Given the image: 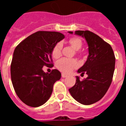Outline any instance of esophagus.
Here are the masks:
<instances>
[{
    "instance_id": "1",
    "label": "esophagus",
    "mask_w": 126,
    "mask_h": 126,
    "mask_svg": "<svg viewBox=\"0 0 126 126\" xmlns=\"http://www.w3.org/2000/svg\"><path fill=\"white\" fill-rule=\"evenodd\" d=\"M67 76V75H66V74H64V73H62V78H66Z\"/></svg>"
}]
</instances>
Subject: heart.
Listing matches in <instances>:
<instances>
[{"label": "heart", "mask_w": 126, "mask_h": 126, "mask_svg": "<svg viewBox=\"0 0 126 126\" xmlns=\"http://www.w3.org/2000/svg\"><path fill=\"white\" fill-rule=\"evenodd\" d=\"M69 43L71 47L76 50L77 54H79V50L83 46V42L79 38L73 37L69 39ZM62 49V42H58L53 46L52 50V55L53 58L58 59L61 56ZM78 66V62L74 59H67L62 58L59 60L56 63V67L62 73L68 74L71 73L74 69L76 68Z\"/></svg>", "instance_id": "heart-1"}]
</instances>
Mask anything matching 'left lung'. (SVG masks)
<instances>
[{"label": "left lung", "mask_w": 126, "mask_h": 126, "mask_svg": "<svg viewBox=\"0 0 126 126\" xmlns=\"http://www.w3.org/2000/svg\"><path fill=\"white\" fill-rule=\"evenodd\" d=\"M73 34V32H69ZM75 34L85 38L89 55L78 73L88 77L81 81L76 76V84L69 89L76 100L83 105H91L102 98L109 90L115 69V57L112 47L97 34L88 30L76 31Z\"/></svg>", "instance_id": "1"}]
</instances>
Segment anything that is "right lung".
Wrapping results in <instances>:
<instances>
[{"label":"right lung","instance_id":"right-lung-1","mask_svg":"<svg viewBox=\"0 0 126 126\" xmlns=\"http://www.w3.org/2000/svg\"><path fill=\"white\" fill-rule=\"evenodd\" d=\"M63 38L64 34L59 32L39 31L16 47L11 64V81L17 96L28 106L44 104L50 97L53 84L61 79L58 70L45 73L42 68L53 66L52 48Z\"/></svg>","mask_w":126,"mask_h":126}]
</instances>
